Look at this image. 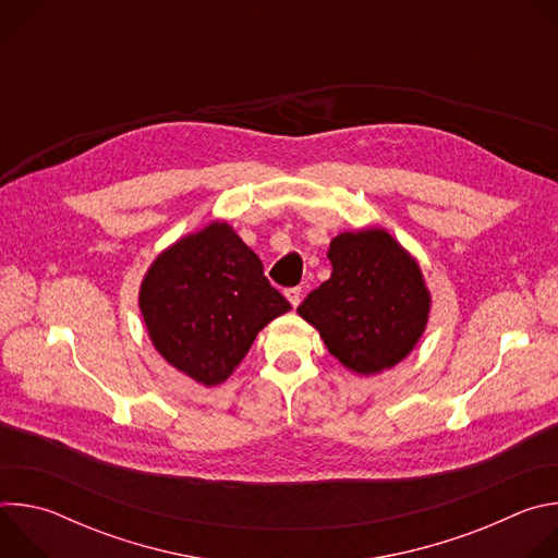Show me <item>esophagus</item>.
Returning <instances> with one entry per match:
<instances>
[{
    "label": "esophagus",
    "mask_w": 558,
    "mask_h": 558,
    "mask_svg": "<svg viewBox=\"0 0 558 558\" xmlns=\"http://www.w3.org/2000/svg\"><path fill=\"white\" fill-rule=\"evenodd\" d=\"M284 295H287V300L291 302V306L295 308V306L300 304V295H302V289H300V287H291V289H287V291H284Z\"/></svg>",
    "instance_id": "34e87169"
}]
</instances>
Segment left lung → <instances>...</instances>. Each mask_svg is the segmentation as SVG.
Returning <instances> with one entry per match:
<instances>
[{
    "label": "left lung",
    "instance_id": "8db88e82",
    "mask_svg": "<svg viewBox=\"0 0 558 558\" xmlns=\"http://www.w3.org/2000/svg\"><path fill=\"white\" fill-rule=\"evenodd\" d=\"M331 278L298 313L329 353L357 375L402 362L424 336L430 293L417 260L384 229L344 231L331 241Z\"/></svg>",
    "mask_w": 558,
    "mask_h": 558
}]
</instances>
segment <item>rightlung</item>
I'll return each mask as SVG.
<instances>
[{"label": "right lung", "mask_w": 558, "mask_h": 558, "mask_svg": "<svg viewBox=\"0 0 558 558\" xmlns=\"http://www.w3.org/2000/svg\"><path fill=\"white\" fill-rule=\"evenodd\" d=\"M138 306L154 349L203 386L225 381L291 304L227 222L190 233L147 269Z\"/></svg>", "instance_id": "1"}]
</instances>
